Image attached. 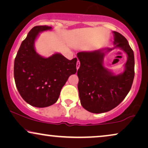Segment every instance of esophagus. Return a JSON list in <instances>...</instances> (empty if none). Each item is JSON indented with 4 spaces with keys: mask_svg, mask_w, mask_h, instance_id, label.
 Returning <instances> with one entry per match:
<instances>
[{
    "mask_svg": "<svg viewBox=\"0 0 148 148\" xmlns=\"http://www.w3.org/2000/svg\"><path fill=\"white\" fill-rule=\"evenodd\" d=\"M79 66H80L79 61V60H77V64H76V67H77V69H78L79 68Z\"/></svg>",
    "mask_w": 148,
    "mask_h": 148,
    "instance_id": "34e87169",
    "label": "esophagus"
}]
</instances>
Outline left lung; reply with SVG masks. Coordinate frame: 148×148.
Segmentation results:
<instances>
[{"label": "left lung", "mask_w": 148, "mask_h": 148, "mask_svg": "<svg viewBox=\"0 0 148 148\" xmlns=\"http://www.w3.org/2000/svg\"><path fill=\"white\" fill-rule=\"evenodd\" d=\"M114 47L77 54L80 61L77 71L78 90L81 104L89 112L103 113L116 107L131 90L135 71L134 53L122 34L112 32ZM119 48L127 55L124 71L115 75L103 66L106 54Z\"/></svg>", "instance_id": "obj_1"}]
</instances>
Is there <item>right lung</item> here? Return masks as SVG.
Segmentation results:
<instances>
[{"label":"right lung","mask_w":148,"mask_h":148,"mask_svg":"<svg viewBox=\"0 0 148 148\" xmlns=\"http://www.w3.org/2000/svg\"><path fill=\"white\" fill-rule=\"evenodd\" d=\"M50 26H36L22 42L14 62V78L22 98L31 106L44 108L54 104L70 75L77 71V58L69 60L60 53L46 58L36 52L35 42Z\"/></svg>","instance_id":"obj_1"}]
</instances>
